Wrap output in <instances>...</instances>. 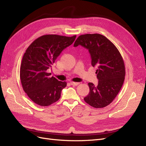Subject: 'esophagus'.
Instances as JSON below:
<instances>
[{
  "label": "esophagus",
  "instance_id": "1",
  "mask_svg": "<svg viewBox=\"0 0 146 146\" xmlns=\"http://www.w3.org/2000/svg\"><path fill=\"white\" fill-rule=\"evenodd\" d=\"M70 83V85H73V86H77L79 85V84H80V83H78V82H71Z\"/></svg>",
  "mask_w": 146,
  "mask_h": 146
}]
</instances>
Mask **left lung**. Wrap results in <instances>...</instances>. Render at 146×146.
I'll return each instance as SVG.
<instances>
[{
    "instance_id": "1",
    "label": "left lung",
    "mask_w": 146,
    "mask_h": 146,
    "mask_svg": "<svg viewBox=\"0 0 146 146\" xmlns=\"http://www.w3.org/2000/svg\"><path fill=\"white\" fill-rule=\"evenodd\" d=\"M80 45L89 51L91 64L98 68V86L88 83L90 92L84 100L96 108L111 104L120 91L125 76V64L116 47L108 38L98 33L79 36L74 46Z\"/></svg>"
}]
</instances>
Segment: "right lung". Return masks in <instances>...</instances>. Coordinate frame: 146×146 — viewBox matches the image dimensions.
<instances>
[{"label":"right lung","instance_id":"add662e5","mask_svg":"<svg viewBox=\"0 0 146 146\" xmlns=\"http://www.w3.org/2000/svg\"><path fill=\"white\" fill-rule=\"evenodd\" d=\"M76 38V35H43L35 39L25 50L20 68L21 82L24 91L35 104L46 107L60 98L61 92L67 83L50 77L51 73L47 70Z\"/></svg>","mask_w":146,"mask_h":146}]
</instances>
